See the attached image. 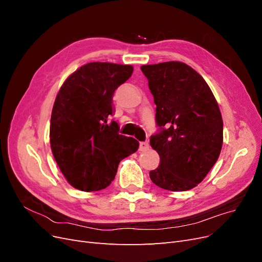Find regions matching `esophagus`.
<instances>
[{
  "mask_svg": "<svg viewBox=\"0 0 262 262\" xmlns=\"http://www.w3.org/2000/svg\"><path fill=\"white\" fill-rule=\"evenodd\" d=\"M148 149V143L147 142H140V146H139V150L141 152H144V150Z\"/></svg>",
  "mask_w": 262,
  "mask_h": 262,
  "instance_id": "esophagus-1",
  "label": "esophagus"
}]
</instances>
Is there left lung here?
Returning <instances> with one entry per match:
<instances>
[{"label":"left lung","mask_w":262,"mask_h":262,"mask_svg":"<svg viewBox=\"0 0 262 262\" xmlns=\"http://www.w3.org/2000/svg\"><path fill=\"white\" fill-rule=\"evenodd\" d=\"M156 105L161 128L149 144L160 166L149 171L156 186L187 191L198 186L216 163L223 145V120L204 78L184 62L141 67Z\"/></svg>","instance_id":"8db88e82"}]
</instances>
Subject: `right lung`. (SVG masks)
<instances>
[{"mask_svg": "<svg viewBox=\"0 0 262 262\" xmlns=\"http://www.w3.org/2000/svg\"><path fill=\"white\" fill-rule=\"evenodd\" d=\"M133 73L129 64L92 62L71 74L55 97L50 145L69 184L82 191H98L114 180L118 165L137 152L139 142L119 134L113 116V95Z\"/></svg>", "mask_w": 262, "mask_h": 262, "instance_id": "add662e5", "label": "right lung"}]
</instances>
